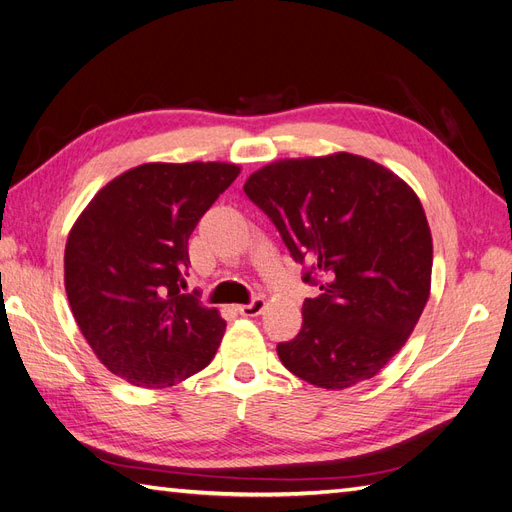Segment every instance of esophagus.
I'll list each match as a JSON object with an SVG mask.
<instances>
[{"label": "esophagus", "instance_id": "34e87169", "mask_svg": "<svg viewBox=\"0 0 512 512\" xmlns=\"http://www.w3.org/2000/svg\"><path fill=\"white\" fill-rule=\"evenodd\" d=\"M264 309H266V300L261 298V296H255L248 304H238V306H236V311H238L240 315H244V317H255V315H259Z\"/></svg>", "mask_w": 512, "mask_h": 512}]
</instances>
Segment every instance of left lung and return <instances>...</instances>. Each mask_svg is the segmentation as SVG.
Wrapping results in <instances>:
<instances>
[{"mask_svg":"<svg viewBox=\"0 0 512 512\" xmlns=\"http://www.w3.org/2000/svg\"><path fill=\"white\" fill-rule=\"evenodd\" d=\"M244 193L279 229L302 281L296 339L276 345L285 369L341 390L382 371L418 324L431 289L433 242L420 199L399 175L339 152L285 158L255 171Z\"/></svg>","mask_w":512,"mask_h":512,"instance_id":"obj_1","label":"left lung"}]
</instances>
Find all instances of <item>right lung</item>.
<instances>
[{
	"instance_id": "obj_1",
	"label": "right lung",
	"mask_w": 512,
	"mask_h": 512,
	"mask_svg": "<svg viewBox=\"0 0 512 512\" xmlns=\"http://www.w3.org/2000/svg\"><path fill=\"white\" fill-rule=\"evenodd\" d=\"M229 163H148L111 180L70 229L64 283L98 360L126 382L167 388L206 369L225 321L186 287L188 238L238 178Z\"/></svg>"
}]
</instances>
